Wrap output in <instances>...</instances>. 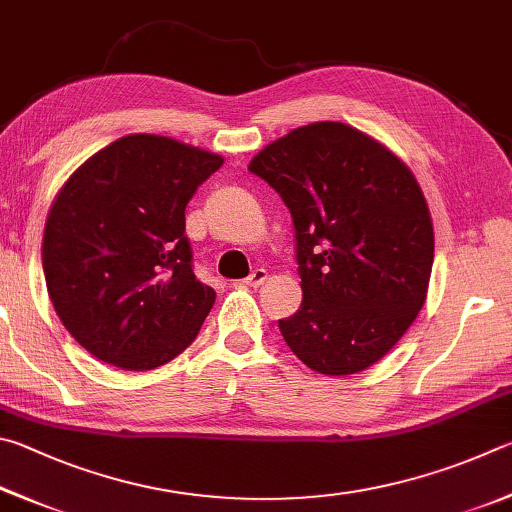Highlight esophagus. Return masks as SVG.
<instances>
[{
	"mask_svg": "<svg viewBox=\"0 0 512 512\" xmlns=\"http://www.w3.org/2000/svg\"><path fill=\"white\" fill-rule=\"evenodd\" d=\"M267 281V270H263V267H256L254 272H251L245 281V285H249V288H258V285H263Z\"/></svg>",
	"mask_w": 512,
	"mask_h": 512,
	"instance_id": "obj_1",
	"label": "esophagus"
}]
</instances>
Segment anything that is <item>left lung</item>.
I'll return each mask as SVG.
<instances>
[{"instance_id":"8db88e82","label":"left lung","mask_w":512,"mask_h":512,"mask_svg":"<svg viewBox=\"0 0 512 512\" xmlns=\"http://www.w3.org/2000/svg\"><path fill=\"white\" fill-rule=\"evenodd\" d=\"M249 170L294 222L303 301L279 321L285 344L317 373L369 369L414 324L432 276V215L414 173L337 121L288 132Z\"/></svg>"}]
</instances>
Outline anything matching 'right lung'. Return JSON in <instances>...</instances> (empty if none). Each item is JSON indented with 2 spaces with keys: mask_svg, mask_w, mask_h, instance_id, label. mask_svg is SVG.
<instances>
[{
  "mask_svg": "<svg viewBox=\"0 0 512 512\" xmlns=\"http://www.w3.org/2000/svg\"><path fill=\"white\" fill-rule=\"evenodd\" d=\"M222 157L128 134L89 157L51 204L42 267L53 308L96 360L150 371L188 348L215 292L193 274L186 204Z\"/></svg>",
  "mask_w": 512,
  "mask_h": 512,
  "instance_id": "add662e5",
  "label": "right lung"
}]
</instances>
